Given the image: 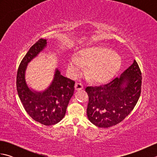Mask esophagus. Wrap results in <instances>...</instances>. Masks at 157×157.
Masks as SVG:
<instances>
[{
  "instance_id": "obj_1",
  "label": "esophagus",
  "mask_w": 157,
  "mask_h": 157,
  "mask_svg": "<svg viewBox=\"0 0 157 157\" xmlns=\"http://www.w3.org/2000/svg\"><path fill=\"white\" fill-rule=\"evenodd\" d=\"M84 88V85H83L81 82H77L75 84V89L76 90H81Z\"/></svg>"
}]
</instances>
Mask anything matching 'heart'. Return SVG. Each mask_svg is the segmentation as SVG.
Returning a JSON list of instances; mask_svg holds the SVG:
<instances>
[{
  "instance_id": "b5f03b06",
  "label": "heart",
  "mask_w": 157,
  "mask_h": 157,
  "mask_svg": "<svg viewBox=\"0 0 157 157\" xmlns=\"http://www.w3.org/2000/svg\"><path fill=\"white\" fill-rule=\"evenodd\" d=\"M121 60L118 53L103 46L84 48L68 61L67 67L72 74L81 70V65L88 66L86 74L92 81L105 82L111 79L121 66Z\"/></svg>"
}]
</instances>
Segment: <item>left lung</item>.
Masks as SVG:
<instances>
[{
	"instance_id": "1",
	"label": "left lung",
	"mask_w": 157,
	"mask_h": 157,
	"mask_svg": "<svg viewBox=\"0 0 157 157\" xmlns=\"http://www.w3.org/2000/svg\"><path fill=\"white\" fill-rule=\"evenodd\" d=\"M142 73L135 60L120 76L102 86L86 88L87 116L93 124L107 128L122 121L134 109L141 93Z\"/></svg>"
}]
</instances>
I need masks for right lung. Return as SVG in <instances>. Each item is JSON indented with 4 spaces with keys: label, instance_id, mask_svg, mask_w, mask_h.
Returning a JSON list of instances; mask_svg holds the SVG:
<instances>
[{
    "label": "right lung",
    "instance_id": "1",
    "mask_svg": "<svg viewBox=\"0 0 157 157\" xmlns=\"http://www.w3.org/2000/svg\"><path fill=\"white\" fill-rule=\"evenodd\" d=\"M47 42L40 39L29 48L20 63L17 73V90L25 111L36 121L52 125L64 117L69 102L74 92L75 82L63 76L56 69L54 79L49 87L42 92L28 88L25 79L28 63L44 49Z\"/></svg>",
    "mask_w": 157,
    "mask_h": 157
}]
</instances>
